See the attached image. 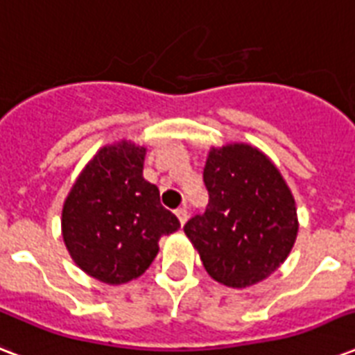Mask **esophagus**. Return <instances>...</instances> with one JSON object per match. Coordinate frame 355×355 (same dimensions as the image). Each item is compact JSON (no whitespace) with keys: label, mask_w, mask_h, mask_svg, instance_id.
Wrapping results in <instances>:
<instances>
[{"label":"esophagus","mask_w":355,"mask_h":355,"mask_svg":"<svg viewBox=\"0 0 355 355\" xmlns=\"http://www.w3.org/2000/svg\"><path fill=\"white\" fill-rule=\"evenodd\" d=\"M175 214H177L178 221H180V225L184 227V225H186V221H188V208H186V206H182V208H178Z\"/></svg>","instance_id":"1"}]
</instances>
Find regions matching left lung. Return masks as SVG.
I'll return each instance as SVG.
<instances>
[{
    "mask_svg": "<svg viewBox=\"0 0 355 355\" xmlns=\"http://www.w3.org/2000/svg\"><path fill=\"white\" fill-rule=\"evenodd\" d=\"M202 178L210 202L184 232L206 272L237 289L272 275L298 232L295 199L280 171L256 147L232 144L210 150Z\"/></svg>",
    "mask_w": 355,
    "mask_h": 355,
    "instance_id": "1",
    "label": "left lung"
}]
</instances>
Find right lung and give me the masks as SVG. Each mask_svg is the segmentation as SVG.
<instances>
[{"instance_id": "1", "label": "right lung", "mask_w": 355, "mask_h": 355, "mask_svg": "<svg viewBox=\"0 0 355 355\" xmlns=\"http://www.w3.org/2000/svg\"><path fill=\"white\" fill-rule=\"evenodd\" d=\"M145 147L130 141L103 147L80 173L62 210V236L86 275L125 284L149 269L158 239L180 228L144 178Z\"/></svg>"}]
</instances>
